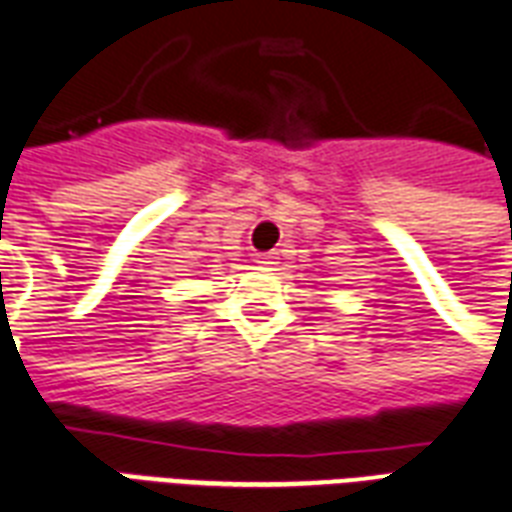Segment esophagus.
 Wrapping results in <instances>:
<instances>
[{
  "label": "esophagus",
  "instance_id": "34e87169",
  "mask_svg": "<svg viewBox=\"0 0 512 512\" xmlns=\"http://www.w3.org/2000/svg\"><path fill=\"white\" fill-rule=\"evenodd\" d=\"M256 264L261 269H272L277 264V256L275 253H256Z\"/></svg>",
  "mask_w": 512,
  "mask_h": 512
}]
</instances>
